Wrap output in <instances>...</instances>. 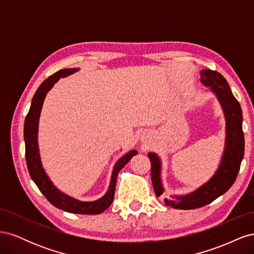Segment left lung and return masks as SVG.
Segmentation results:
<instances>
[{"label":"left lung","mask_w":254,"mask_h":254,"mask_svg":"<svg viewBox=\"0 0 254 254\" xmlns=\"http://www.w3.org/2000/svg\"><path fill=\"white\" fill-rule=\"evenodd\" d=\"M201 82L217 97L226 119V141L217 171L209 181L186 195H174L164 199L166 205L179 210H191L211 203L225 194L232 187L245 152V137L243 132V112L240 103L234 97L226 78L220 73L212 70L200 72ZM151 163V181L157 197L163 194L164 188L161 179V160L155 152H149Z\"/></svg>","instance_id":"8db88e82"}]
</instances>
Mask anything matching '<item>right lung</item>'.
Wrapping results in <instances>:
<instances>
[{
	"mask_svg": "<svg viewBox=\"0 0 254 254\" xmlns=\"http://www.w3.org/2000/svg\"><path fill=\"white\" fill-rule=\"evenodd\" d=\"M79 68L77 67L60 70L50 76L48 79H45L36 91L33 97L32 105H30L29 111L24 122L25 158L30 177H32V179L36 183V186L39 188L41 193L54 206L65 212L75 214L96 215L103 213L112 203L119 172L129 162L130 159L136 155L137 151L130 150L126 155L118 160V162L115 163L113 167L110 186L103 197L94 201H80L66 194H64L63 191H60L54 186L53 182L49 178V176L45 173L43 165L41 163L39 145H38V127H39L40 113L45 96H47L48 92L53 88L54 83H56L61 77H66V76L77 72Z\"/></svg>",
	"mask_w": 254,
	"mask_h": 254,
	"instance_id": "1",
	"label": "right lung"
}]
</instances>
